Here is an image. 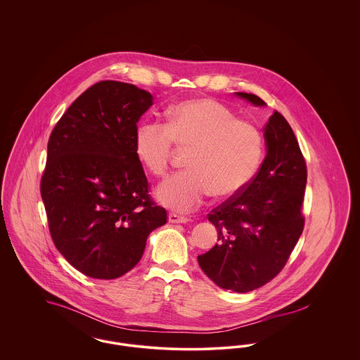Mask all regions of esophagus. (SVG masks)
<instances>
[{"label":"esophagus","mask_w":360,"mask_h":360,"mask_svg":"<svg viewBox=\"0 0 360 360\" xmlns=\"http://www.w3.org/2000/svg\"><path fill=\"white\" fill-rule=\"evenodd\" d=\"M169 221L174 224H186L190 221V219L186 216H181V214H176V213H170L169 214Z\"/></svg>","instance_id":"34e87169"}]
</instances>
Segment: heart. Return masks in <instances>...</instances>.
<instances>
[{
	"instance_id": "obj_1",
	"label": "heart",
	"mask_w": 360,
	"mask_h": 360,
	"mask_svg": "<svg viewBox=\"0 0 360 360\" xmlns=\"http://www.w3.org/2000/svg\"><path fill=\"white\" fill-rule=\"evenodd\" d=\"M174 144L191 148L190 170L175 174L156 188L162 205L188 212L212 193L219 198L235 197L257 175L263 156V136L257 127L224 103L195 98L169 109L167 124L146 120L137 125L135 153L154 175H165Z\"/></svg>"
}]
</instances>
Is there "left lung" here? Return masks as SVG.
Instances as JSON below:
<instances>
[{"label": "left lung", "instance_id": "obj_1", "mask_svg": "<svg viewBox=\"0 0 360 360\" xmlns=\"http://www.w3.org/2000/svg\"><path fill=\"white\" fill-rule=\"evenodd\" d=\"M240 98L264 106L255 94ZM267 154L251 184L214 207L207 220L219 244L200 255L198 264L219 288L247 292L281 273L300 239L307 186V163L286 119L275 110L264 127Z\"/></svg>", "mask_w": 360, "mask_h": 360}]
</instances>
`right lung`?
Wrapping results in <instances>:
<instances>
[{"instance_id":"right-lung-1","label":"right lung","mask_w":360,"mask_h":360,"mask_svg":"<svg viewBox=\"0 0 360 360\" xmlns=\"http://www.w3.org/2000/svg\"><path fill=\"white\" fill-rule=\"evenodd\" d=\"M153 100L135 85L101 81L52 129L40 184L50 233L70 264L90 278L132 270L148 235L167 221L135 153L137 121Z\"/></svg>"}]
</instances>
